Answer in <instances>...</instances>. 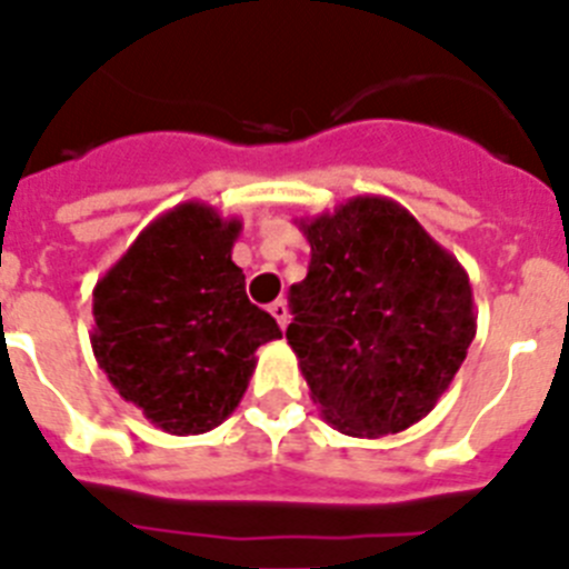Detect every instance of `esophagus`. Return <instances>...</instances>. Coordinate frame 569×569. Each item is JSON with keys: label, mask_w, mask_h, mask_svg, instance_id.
I'll list each match as a JSON object with an SVG mask.
<instances>
[{"label": "esophagus", "mask_w": 569, "mask_h": 569, "mask_svg": "<svg viewBox=\"0 0 569 569\" xmlns=\"http://www.w3.org/2000/svg\"><path fill=\"white\" fill-rule=\"evenodd\" d=\"M269 312H271V318H274V321L280 323V329H283L286 323H289V309H286V300H274V303H271V307H269Z\"/></svg>", "instance_id": "obj_1"}]
</instances>
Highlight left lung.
<instances>
[{
    "mask_svg": "<svg viewBox=\"0 0 569 569\" xmlns=\"http://www.w3.org/2000/svg\"><path fill=\"white\" fill-rule=\"evenodd\" d=\"M298 228L312 260L289 289L286 341L312 402L347 437L417 425L475 341L466 269L388 196H352Z\"/></svg>",
    "mask_w": 569,
    "mask_h": 569,
    "instance_id": "obj_1",
    "label": "left lung"
}]
</instances>
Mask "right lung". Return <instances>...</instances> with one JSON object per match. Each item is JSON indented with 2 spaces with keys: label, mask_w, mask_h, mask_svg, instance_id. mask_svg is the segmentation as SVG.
<instances>
[{
  "label": "right lung",
  "mask_w": 569,
  "mask_h": 569,
  "mask_svg": "<svg viewBox=\"0 0 569 569\" xmlns=\"http://www.w3.org/2000/svg\"><path fill=\"white\" fill-rule=\"evenodd\" d=\"M240 228L211 204H176L92 292L98 365L121 399L176 437L226 422L254 373L257 347L280 338L231 260Z\"/></svg>",
  "instance_id": "right-lung-1"
}]
</instances>
